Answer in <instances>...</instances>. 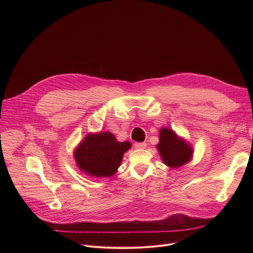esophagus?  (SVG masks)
I'll return each instance as SVG.
<instances>
[{"mask_svg": "<svg viewBox=\"0 0 253 253\" xmlns=\"http://www.w3.org/2000/svg\"><path fill=\"white\" fill-rule=\"evenodd\" d=\"M134 146L137 149H144V148H146L147 144H146V142H140V143H135Z\"/></svg>", "mask_w": 253, "mask_h": 253, "instance_id": "34e87169", "label": "esophagus"}]
</instances>
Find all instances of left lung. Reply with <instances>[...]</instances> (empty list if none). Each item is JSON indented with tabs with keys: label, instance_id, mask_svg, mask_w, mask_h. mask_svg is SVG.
<instances>
[{
	"label": "left lung",
	"instance_id": "obj_1",
	"mask_svg": "<svg viewBox=\"0 0 253 253\" xmlns=\"http://www.w3.org/2000/svg\"><path fill=\"white\" fill-rule=\"evenodd\" d=\"M159 139L160 142L157 149L166 165L177 168L190 160L192 156L190 146L187 145L184 140L179 139L172 130L162 128Z\"/></svg>",
	"mask_w": 253,
	"mask_h": 253
}]
</instances>
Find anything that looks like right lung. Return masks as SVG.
<instances>
[{"mask_svg":"<svg viewBox=\"0 0 253 253\" xmlns=\"http://www.w3.org/2000/svg\"><path fill=\"white\" fill-rule=\"evenodd\" d=\"M131 147L128 141L118 142L110 132L90 134L75 150L79 168L96 177H110L118 169L123 154Z\"/></svg>","mask_w":253,"mask_h":253,"instance_id":"add662e5","label":"right lung"}]
</instances>
